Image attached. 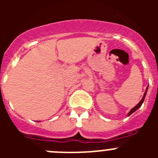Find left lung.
Returning a JSON list of instances; mask_svg holds the SVG:
<instances>
[{"label":"left lung","mask_w":158,"mask_h":158,"mask_svg":"<svg viewBox=\"0 0 158 158\" xmlns=\"http://www.w3.org/2000/svg\"><path fill=\"white\" fill-rule=\"evenodd\" d=\"M147 89H148V86H147V88H146V92H145L144 95H143V97H142V100H141V101L139 102V104H137V105L135 106V107H133V108H132V109H131V111H129V113H128L127 116H129V115H131V114H132V113H134V112H135V111H136V110H138V109H139V107H140L141 106H142V103H143V101H144V100H145V97H146V93H147Z\"/></svg>","instance_id":"obj_1"}]
</instances>
